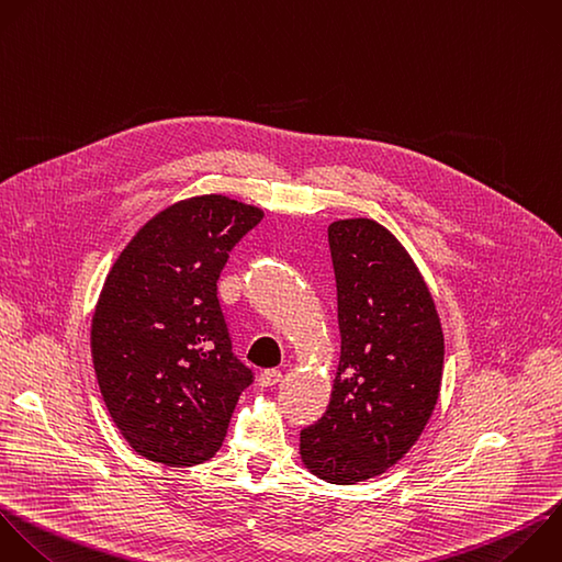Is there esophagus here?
<instances>
[{
	"label": "esophagus",
	"mask_w": 562,
	"mask_h": 562,
	"mask_svg": "<svg viewBox=\"0 0 562 562\" xmlns=\"http://www.w3.org/2000/svg\"><path fill=\"white\" fill-rule=\"evenodd\" d=\"M281 378H283V373H281L279 369H266V371L259 375V384H261V386H274V384L281 382Z\"/></svg>",
	"instance_id": "1"
}]
</instances>
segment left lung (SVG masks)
<instances>
[{"label":"left lung","instance_id":"8db88e82","mask_svg":"<svg viewBox=\"0 0 562 562\" xmlns=\"http://www.w3.org/2000/svg\"><path fill=\"white\" fill-rule=\"evenodd\" d=\"M327 235L340 360L327 411L301 430V459L323 481L353 485L422 435L439 395L443 334L417 266L384 226L340 220Z\"/></svg>","mask_w":562,"mask_h":562}]
</instances>
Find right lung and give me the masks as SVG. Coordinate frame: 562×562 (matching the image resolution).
<instances>
[{
    "instance_id": "1",
    "label": "right lung",
    "mask_w": 562,
    "mask_h": 562,
    "mask_svg": "<svg viewBox=\"0 0 562 562\" xmlns=\"http://www.w3.org/2000/svg\"><path fill=\"white\" fill-rule=\"evenodd\" d=\"M263 211L224 195L149 220L110 270L92 316L105 406L130 446L182 468L211 459L252 369L233 353L220 274Z\"/></svg>"
}]
</instances>
